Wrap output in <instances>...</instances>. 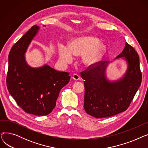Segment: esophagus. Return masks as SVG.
<instances>
[{"mask_svg": "<svg viewBox=\"0 0 148 148\" xmlns=\"http://www.w3.org/2000/svg\"><path fill=\"white\" fill-rule=\"evenodd\" d=\"M73 79L74 80H79L80 77V75L78 74H74L73 76Z\"/></svg>", "mask_w": 148, "mask_h": 148, "instance_id": "1", "label": "esophagus"}]
</instances>
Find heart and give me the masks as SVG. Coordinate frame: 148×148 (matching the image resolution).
I'll return each instance as SVG.
<instances>
[{
	"instance_id": "1",
	"label": "heart",
	"mask_w": 148,
	"mask_h": 148,
	"mask_svg": "<svg viewBox=\"0 0 148 148\" xmlns=\"http://www.w3.org/2000/svg\"><path fill=\"white\" fill-rule=\"evenodd\" d=\"M106 49L104 44L99 43V39L94 36H82L69 42L68 46L59 44L58 47L60 63L65 65L72 60V55L83 56V64L87 66L94 65L102 58Z\"/></svg>"
}]
</instances>
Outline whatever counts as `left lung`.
<instances>
[{"label": "left lung", "mask_w": 148, "mask_h": 148, "mask_svg": "<svg viewBox=\"0 0 148 148\" xmlns=\"http://www.w3.org/2000/svg\"><path fill=\"white\" fill-rule=\"evenodd\" d=\"M119 58L125 60L128 66L123 76L117 80L110 81L106 76L109 62H98L81 73L84 80V108L96 118L110 117L125 111L141 84L139 57L135 49L126 42L122 52L115 59Z\"/></svg>", "instance_id": "8db88e82"}]
</instances>
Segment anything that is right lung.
I'll list each match as a JSON object with an SVG mask.
<instances>
[{
  "instance_id": "right-lung-1",
  "label": "right lung",
  "mask_w": 148,
  "mask_h": 148,
  "mask_svg": "<svg viewBox=\"0 0 148 148\" xmlns=\"http://www.w3.org/2000/svg\"><path fill=\"white\" fill-rule=\"evenodd\" d=\"M39 29V26H33L12 46L8 56L6 85L10 95L26 113L45 116L55 107L60 90L71 77L47 64L38 68L27 64L25 53Z\"/></svg>"
}]
</instances>
